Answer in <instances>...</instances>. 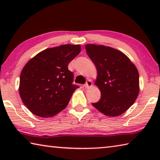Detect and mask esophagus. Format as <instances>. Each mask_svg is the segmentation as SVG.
I'll return each mask as SVG.
<instances>
[{
  "label": "esophagus",
  "instance_id": "1",
  "mask_svg": "<svg viewBox=\"0 0 160 160\" xmlns=\"http://www.w3.org/2000/svg\"><path fill=\"white\" fill-rule=\"evenodd\" d=\"M92 86V81L90 80L87 81L86 84L85 85V88L87 89H89V88H90Z\"/></svg>",
  "mask_w": 160,
  "mask_h": 160
}]
</instances>
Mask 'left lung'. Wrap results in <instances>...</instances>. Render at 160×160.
Returning a JSON list of instances; mask_svg holds the SVG:
<instances>
[{"instance_id":"1","label":"left lung","mask_w":160,"mask_h":160,"mask_svg":"<svg viewBox=\"0 0 160 160\" xmlns=\"http://www.w3.org/2000/svg\"><path fill=\"white\" fill-rule=\"evenodd\" d=\"M86 52L95 65L94 84L101 98L92 104L108 116H118L126 112L139 94V73L126 54L104 45H85Z\"/></svg>"}]
</instances>
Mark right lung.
Listing matches in <instances>:
<instances>
[{
    "instance_id": "obj_1",
    "label": "right lung",
    "mask_w": 160,
    "mask_h": 160,
    "mask_svg": "<svg viewBox=\"0 0 160 160\" xmlns=\"http://www.w3.org/2000/svg\"><path fill=\"white\" fill-rule=\"evenodd\" d=\"M80 50L79 44L47 48L25 64L20 73L19 93L32 113L51 117L67 107L78 88L72 84L73 73L68 66Z\"/></svg>"
}]
</instances>
